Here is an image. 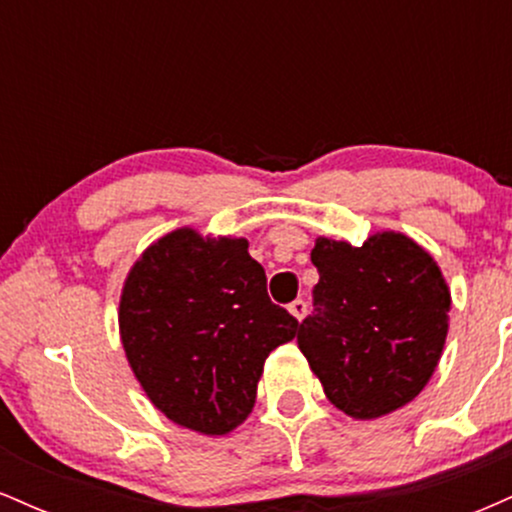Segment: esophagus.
Segmentation results:
<instances>
[{"instance_id": "34e87169", "label": "esophagus", "mask_w": 512, "mask_h": 512, "mask_svg": "<svg viewBox=\"0 0 512 512\" xmlns=\"http://www.w3.org/2000/svg\"><path fill=\"white\" fill-rule=\"evenodd\" d=\"M289 313L296 317V320H303L305 313H308V303H305L303 298H296V301L289 305Z\"/></svg>"}]
</instances>
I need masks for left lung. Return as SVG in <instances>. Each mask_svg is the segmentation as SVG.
<instances>
[{
	"instance_id": "left-lung-1",
	"label": "left lung",
	"mask_w": 512,
	"mask_h": 512,
	"mask_svg": "<svg viewBox=\"0 0 512 512\" xmlns=\"http://www.w3.org/2000/svg\"><path fill=\"white\" fill-rule=\"evenodd\" d=\"M320 281L298 346L322 390L354 419H378L411 402L436 370L448 337L450 291L436 260L402 233L361 248L317 238Z\"/></svg>"
}]
</instances>
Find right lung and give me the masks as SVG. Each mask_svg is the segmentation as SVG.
I'll return each instance as SVG.
<instances>
[{"instance_id": "obj_1", "label": "right lung", "mask_w": 512, "mask_h": 512, "mask_svg": "<svg viewBox=\"0 0 512 512\" xmlns=\"http://www.w3.org/2000/svg\"><path fill=\"white\" fill-rule=\"evenodd\" d=\"M298 320L267 296L245 238L178 228L144 250L120 298V337L144 392L170 421L223 436L255 407L264 361Z\"/></svg>"}]
</instances>
